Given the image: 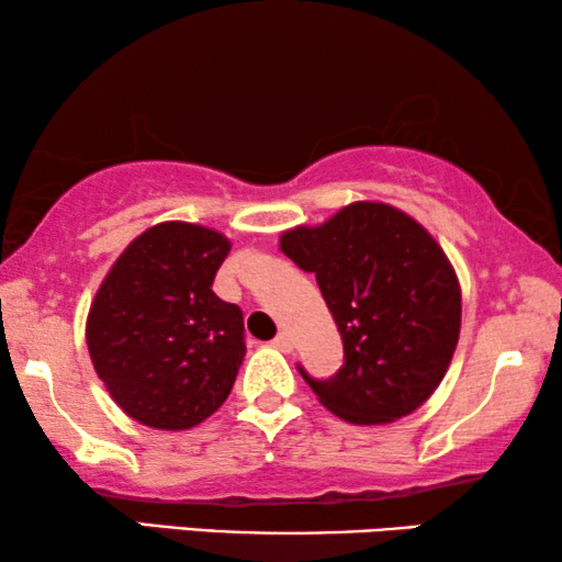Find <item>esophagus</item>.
<instances>
[{
    "mask_svg": "<svg viewBox=\"0 0 562 562\" xmlns=\"http://www.w3.org/2000/svg\"><path fill=\"white\" fill-rule=\"evenodd\" d=\"M273 348H279L281 352H291V348H294V342H291V335L289 333H279L273 337Z\"/></svg>",
    "mask_w": 562,
    "mask_h": 562,
    "instance_id": "obj_1",
    "label": "esophagus"
}]
</instances>
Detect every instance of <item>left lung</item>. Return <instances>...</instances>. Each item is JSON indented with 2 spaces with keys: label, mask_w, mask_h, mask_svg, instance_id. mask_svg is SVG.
Instances as JSON below:
<instances>
[{
  "label": "left lung",
  "mask_w": 562,
  "mask_h": 562,
  "mask_svg": "<svg viewBox=\"0 0 562 562\" xmlns=\"http://www.w3.org/2000/svg\"><path fill=\"white\" fill-rule=\"evenodd\" d=\"M281 250L314 273L342 337L345 363L302 379L352 425L402 419L432 396L460 335V286L448 256L409 214L356 202L319 227L281 235Z\"/></svg>",
  "instance_id": "obj_1"
}]
</instances>
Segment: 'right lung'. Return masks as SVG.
<instances>
[{
  "label": "right lung",
  "mask_w": 562,
  "mask_h": 562,
  "mask_svg": "<svg viewBox=\"0 0 562 562\" xmlns=\"http://www.w3.org/2000/svg\"><path fill=\"white\" fill-rule=\"evenodd\" d=\"M229 240L160 222L114 260L87 319L91 363L122 412L156 429H189L225 404L245 358L237 304L212 291Z\"/></svg>",
  "instance_id": "add662e5"
}]
</instances>
